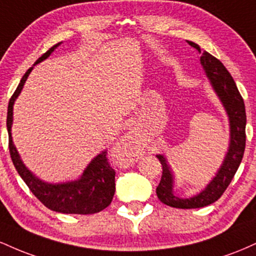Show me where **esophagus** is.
<instances>
[{
  "instance_id": "1",
  "label": "esophagus",
  "mask_w": 256,
  "mask_h": 256,
  "mask_svg": "<svg viewBox=\"0 0 256 256\" xmlns=\"http://www.w3.org/2000/svg\"><path fill=\"white\" fill-rule=\"evenodd\" d=\"M138 144H140V131H138L137 128H131L128 134L122 137V140H120V142L118 143V150L120 155L128 158L134 154V152L138 148Z\"/></svg>"
}]
</instances>
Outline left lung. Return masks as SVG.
<instances>
[{
    "label": "left lung",
    "instance_id": "obj_1",
    "mask_svg": "<svg viewBox=\"0 0 256 256\" xmlns=\"http://www.w3.org/2000/svg\"><path fill=\"white\" fill-rule=\"evenodd\" d=\"M186 42L201 55L200 64H201L202 70L228 116L230 140H228V152L218 171L201 192L190 198H183L176 195L174 177L167 164L165 155H156L162 165V176H161L160 184L156 188L158 198L162 204L170 207L182 208V210L206 207L216 202L224 194L226 188L231 183L234 173L238 170L243 154H244L246 125L244 102L237 89L236 83L224 64L210 52L202 50L198 44L192 40H186Z\"/></svg>",
    "mask_w": 256,
    "mask_h": 256
}]
</instances>
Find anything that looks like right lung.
I'll list each match as a JSON object with an SVG mask.
<instances>
[{
    "instance_id": "obj_1",
    "label": "right lung",
    "mask_w": 256,
    "mask_h": 256,
    "mask_svg": "<svg viewBox=\"0 0 256 256\" xmlns=\"http://www.w3.org/2000/svg\"><path fill=\"white\" fill-rule=\"evenodd\" d=\"M61 43L62 42L52 46L46 54L38 58L34 66L28 70L18 85L16 92L10 100L7 112V130L8 137H10V158L14 167L28 186V189L46 208L54 212L64 214H94L101 212L102 210L108 207L116 192V172L108 164L107 158H106V154H107L106 149L91 158L79 178L52 183V182L43 180L37 177L26 167L16 146H14L13 136H12L14 104L22 94L28 76L34 67L37 64L46 60Z\"/></svg>"
}]
</instances>
